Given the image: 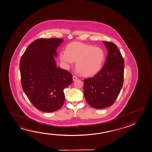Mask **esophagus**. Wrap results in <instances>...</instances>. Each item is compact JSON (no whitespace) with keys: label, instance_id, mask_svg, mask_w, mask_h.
I'll use <instances>...</instances> for the list:
<instances>
[{"label":"esophagus","instance_id":"esophagus-1","mask_svg":"<svg viewBox=\"0 0 152 152\" xmlns=\"http://www.w3.org/2000/svg\"><path fill=\"white\" fill-rule=\"evenodd\" d=\"M72 79H73V80H78V77H76V76H73V77H72Z\"/></svg>","mask_w":152,"mask_h":152}]
</instances>
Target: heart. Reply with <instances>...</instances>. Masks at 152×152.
I'll use <instances>...</instances> for the list:
<instances>
[{
	"label": "heart",
	"instance_id": "b5f03b06",
	"mask_svg": "<svg viewBox=\"0 0 152 152\" xmlns=\"http://www.w3.org/2000/svg\"><path fill=\"white\" fill-rule=\"evenodd\" d=\"M104 57V52L101 48L78 42L70 43L66 51L59 53L60 60L66 69H69L76 61L77 72L84 76H91L98 72L102 67Z\"/></svg>",
	"mask_w": 152,
	"mask_h": 152
}]
</instances>
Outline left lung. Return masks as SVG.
Instances as JSON below:
<instances>
[{"label":"left lung","mask_w":152,"mask_h":152,"mask_svg":"<svg viewBox=\"0 0 152 152\" xmlns=\"http://www.w3.org/2000/svg\"><path fill=\"white\" fill-rule=\"evenodd\" d=\"M103 43L108 50L104 65L93 77L84 80L85 98L88 104L95 109L112 105L124 84V58L115 43Z\"/></svg>","instance_id":"8db88e82"}]
</instances>
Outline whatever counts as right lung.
Segmentation results:
<instances>
[{"label": "right lung", "mask_w": 152, "mask_h": 152, "mask_svg": "<svg viewBox=\"0 0 152 152\" xmlns=\"http://www.w3.org/2000/svg\"><path fill=\"white\" fill-rule=\"evenodd\" d=\"M59 38H40L28 47L20 58V69L23 90L37 109L52 112L62 107L64 90L72 81L67 70L57 67L53 56L63 42Z\"/></svg>", "instance_id": "1"}]
</instances>
